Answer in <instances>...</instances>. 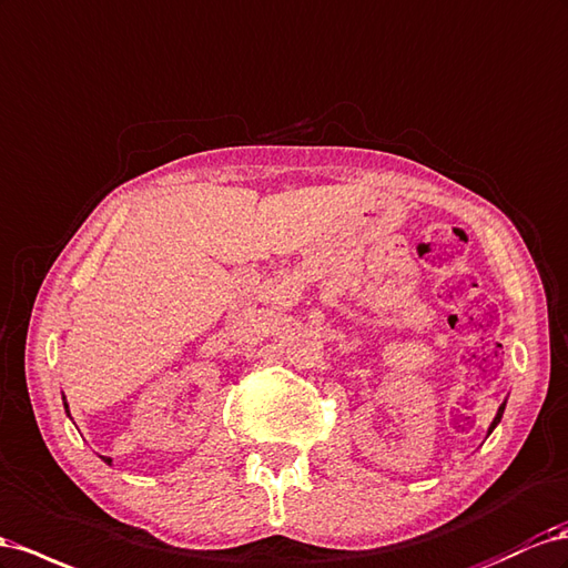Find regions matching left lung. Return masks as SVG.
I'll list each match as a JSON object with an SVG mask.
<instances>
[{
  "label": "left lung",
  "instance_id": "1",
  "mask_svg": "<svg viewBox=\"0 0 568 568\" xmlns=\"http://www.w3.org/2000/svg\"><path fill=\"white\" fill-rule=\"evenodd\" d=\"M501 413H504V404H501V406H499V410H497V416H495V420H493V425H489V430H487V435H489V433H493V430H495V427H497V423H499V420H501Z\"/></svg>",
  "mask_w": 568,
  "mask_h": 568
}]
</instances>
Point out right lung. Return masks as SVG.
Returning <instances> with one entry per match:
<instances>
[{"mask_svg": "<svg viewBox=\"0 0 568 568\" xmlns=\"http://www.w3.org/2000/svg\"><path fill=\"white\" fill-rule=\"evenodd\" d=\"M64 406H67V404H64ZM67 408H69V406H67ZM102 458H104V464H112V458H110V456H102Z\"/></svg>", "mask_w": 568, "mask_h": 568, "instance_id": "right-lung-1", "label": "right lung"}]
</instances>
